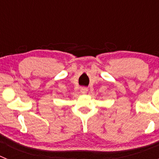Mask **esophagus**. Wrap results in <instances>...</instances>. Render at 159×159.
<instances>
[{"label":"esophagus","mask_w":159,"mask_h":159,"mask_svg":"<svg viewBox=\"0 0 159 159\" xmlns=\"http://www.w3.org/2000/svg\"><path fill=\"white\" fill-rule=\"evenodd\" d=\"M80 92H82L83 94H85V93H87V92H88V88H81V89H80Z\"/></svg>","instance_id":"1"}]
</instances>
